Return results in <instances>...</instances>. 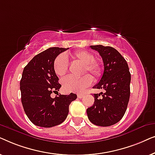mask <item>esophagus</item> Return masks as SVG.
Segmentation results:
<instances>
[{"mask_svg":"<svg viewBox=\"0 0 155 155\" xmlns=\"http://www.w3.org/2000/svg\"><path fill=\"white\" fill-rule=\"evenodd\" d=\"M83 97H84V94H80V93H79V94H78V98H79V99H82Z\"/></svg>","mask_w":155,"mask_h":155,"instance_id":"esophagus-1","label":"esophagus"}]
</instances>
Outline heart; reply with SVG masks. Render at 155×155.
Returning a JSON list of instances; mask_svg holds the SVG:
<instances>
[{"instance_id":"heart-1","label":"heart","mask_w":155,"mask_h":155,"mask_svg":"<svg viewBox=\"0 0 155 155\" xmlns=\"http://www.w3.org/2000/svg\"><path fill=\"white\" fill-rule=\"evenodd\" d=\"M71 58L76 62L83 65L82 75L88 73L94 78H99L102 75V65L94 61V56L91 52L85 50L78 51L71 54ZM53 68L57 76H64L68 70V62L66 57L64 55L57 56L53 63ZM92 82V79L89 75L80 78L68 76L62 80V87L65 92H81L90 86Z\"/></svg>"}]
</instances>
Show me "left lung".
<instances>
[{
  "label": "left lung",
  "instance_id": "1",
  "mask_svg": "<svg viewBox=\"0 0 155 155\" xmlns=\"http://www.w3.org/2000/svg\"><path fill=\"white\" fill-rule=\"evenodd\" d=\"M99 52L104 63L103 75L93 88L106 92L94 94V102L87 109L89 120L99 126H110L118 123L126 113L130 98L131 76L125 58L111 46H90Z\"/></svg>",
  "mask_w": 155,
  "mask_h": 155
}]
</instances>
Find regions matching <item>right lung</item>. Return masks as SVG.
Wrapping results in <instances>:
<instances>
[{
	"label": "right lung",
	"instance_id": "right-lung-1",
	"mask_svg": "<svg viewBox=\"0 0 155 155\" xmlns=\"http://www.w3.org/2000/svg\"><path fill=\"white\" fill-rule=\"evenodd\" d=\"M68 48H48L34 57L23 70L21 101L27 117L37 126L51 128L61 124L67 118L70 104L77 98L73 93L51 97V94L58 92L61 87L53 63Z\"/></svg>",
	"mask_w": 155,
	"mask_h": 155
}]
</instances>
